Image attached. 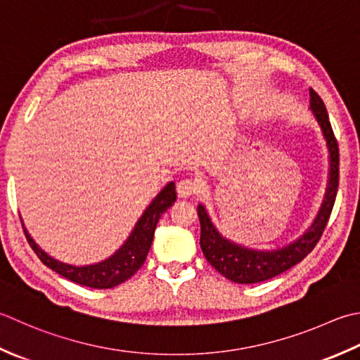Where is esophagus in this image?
Returning <instances> with one entry per match:
<instances>
[{
    "label": "esophagus",
    "mask_w": 360,
    "mask_h": 360,
    "mask_svg": "<svg viewBox=\"0 0 360 360\" xmlns=\"http://www.w3.org/2000/svg\"><path fill=\"white\" fill-rule=\"evenodd\" d=\"M176 190H178V195L181 198H188V196L198 192V184H196V181H193L192 178H186L178 182Z\"/></svg>",
    "instance_id": "1"
}]
</instances>
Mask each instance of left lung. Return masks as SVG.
<instances>
[{"instance_id":"8db88e82","label":"left lung","mask_w":360,"mask_h":360,"mask_svg":"<svg viewBox=\"0 0 360 360\" xmlns=\"http://www.w3.org/2000/svg\"><path fill=\"white\" fill-rule=\"evenodd\" d=\"M311 95V112L319 123L329 153V174L325 200L316 214L314 223L297 240L281 246L276 250H256L240 243H236L224 237L210 220L206 207L198 204V217L201 224L200 245L204 257L214 269L237 284H256L271 279L300 264L315 245L325 231L333 212L337 188H339V145L330 128L329 117L321 98L315 90H309Z\"/></svg>"}]
</instances>
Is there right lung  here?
Instances as JSON below:
<instances>
[{"label": "right lung", "mask_w": 360, "mask_h": 360, "mask_svg": "<svg viewBox=\"0 0 360 360\" xmlns=\"http://www.w3.org/2000/svg\"><path fill=\"white\" fill-rule=\"evenodd\" d=\"M176 201V186L174 182L168 184L160 190L156 198L151 201L150 206L145 209L142 217L134 226L126 242L110 257L101 260L98 264L90 265H72L60 262V260L49 256L40 246L35 243L30 232L25 228V236L30 242L37 257L44 262L48 269L59 273L60 276L73 281L76 284L91 287V288H112L118 284L128 281L140 266L145 264L148 251L151 248L154 231H156L159 218L165 210L173 206Z\"/></svg>", "instance_id": "add662e5"}]
</instances>
